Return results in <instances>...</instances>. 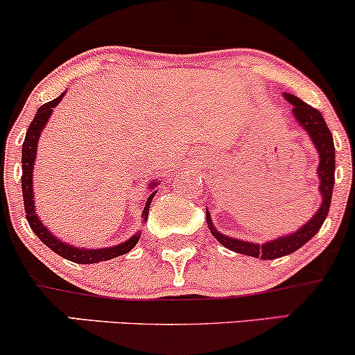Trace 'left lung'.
<instances>
[{
    "label": "left lung",
    "instance_id": "obj_1",
    "mask_svg": "<svg viewBox=\"0 0 355 355\" xmlns=\"http://www.w3.org/2000/svg\"><path fill=\"white\" fill-rule=\"evenodd\" d=\"M287 101H291L294 105V116L295 120L299 121L300 125L304 126L305 132L309 133V137L312 138L313 145H315L317 152H319L320 164L317 172H319L320 178V193H322V205L320 209L317 210V214L311 218V222H307L302 229L294 232L292 235H285V237H280L277 240H272V242L262 243H252V242H243V240H237L227 237V235H222L220 232L215 230V227L211 225L210 222V214L207 211V223H209L211 234L214 237L222 243L223 247L230 248V250L239 252V254L255 257V259H263V260H274L279 259V257L288 255L292 252H295L297 248H300L304 243H307L317 232L320 230L322 223H324L325 217L329 214V207H331L332 200V189L334 182H336V148H334V140L332 133L329 130V126L325 125L324 116L317 108L311 107L305 101L299 100L294 95H284Z\"/></svg>",
    "mask_w": 355,
    "mask_h": 355
}]
</instances>
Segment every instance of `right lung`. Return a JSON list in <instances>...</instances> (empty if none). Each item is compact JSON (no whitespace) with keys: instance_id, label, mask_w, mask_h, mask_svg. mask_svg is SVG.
Masks as SVG:
<instances>
[{"instance_id":"obj_1","label":"right lung","mask_w":355,"mask_h":355,"mask_svg":"<svg viewBox=\"0 0 355 355\" xmlns=\"http://www.w3.org/2000/svg\"><path fill=\"white\" fill-rule=\"evenodd\" d=\"M64 93H61L58 98L48 101V103L42 105L36 112V115L31 121L30 126H28L26 137H24L23 141V153H21V168H23V175H21V189H23V202H24V211H26V220L30 223L31 230L35 232L36 237H38L42 242L46 245L48 248H51L55 254H58L63 259L71 260L75 263H98V262H105V260L115 259L118 255H123L126 252L132 250L133 247L137 245L138 239H140V234L133 235L132 239H128L126 242L120 243L116 247H108V248H95V250H87V248H76L68 245V243L60 242L55 235L50 234L46 230V227L43 225L42 220L38 218L35 210V202H33V164H35V157H36V144H38V138L42 130L46 125L48 118H50L53 108L60 103L61 96ZM155 182L150 185V189H153ZM157 191H153L152 195L148 197V200L145 203L144 209V218L146 222V217H148V209L150 203H152L153 195Z\"/></svg>"}]
</instances>
